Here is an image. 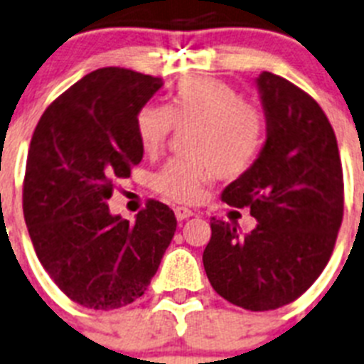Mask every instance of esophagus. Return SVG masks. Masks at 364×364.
Listing matches in <instances>:
<instances>
[{
	"instance_id": "34e87169",
	"label": "esophagus",
	"mask_w": 364,
	"mask_h": 364,
	"mask_svg": "<svg viewBox=\"0 0 364 364\" xmlns=\"http://www.w3.org/2000/svg\"><path fill=\"white\" fill-rule=\"evenodd\" d=\"M173 213H176V218L179 220V222L191 218V216L194 215V210L188 209V207H176V209H173Z\"/></svg>"
}]
</instances>
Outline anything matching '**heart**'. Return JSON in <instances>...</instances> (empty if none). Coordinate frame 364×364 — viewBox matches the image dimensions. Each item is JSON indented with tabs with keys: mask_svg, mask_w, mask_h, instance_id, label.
I'll return each mask as SVG.
<instances>
[{
	"mask_svg": "<svg viewBox=\"0 0 364 364\" xmlns=\"http://www.w3.org/2000/svg\"><path fill=\"white\" fill-rule=\"evenodd\" d=\"M173 125L188 127L187 154L168 161L154 176L159 194L194 201L210 177H239L257 161L264 120L233 87L210 77H188L173 88L168 107L148 103L136 114V136L146 154L163 148Z\"/></svg>",
	"mask_w": 364,
	"mask_h": 364,
	"instance_id": "b5f03b06",
	"label": "heart"
}]
</instances>
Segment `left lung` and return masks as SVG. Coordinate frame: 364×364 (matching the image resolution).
I'll return each mask as SVG.
<instances>
[{"mask_svg":"<svg viewBox=\"0 0 364 364\" xmlns=\"http://www.w3.org/2000/svg\"><path fill=\"white\" fill-rule=\"evenodd\" d=\"M259 88L267 140L248 172L229 183L222 200L257 220H210L203 267L224 300L272 311L300 298L331 257L344 213L343 166L328 116L301 88L262 72Z\"/></svg>","mask_w":364,"mask_h":364,"instance_id":"1","label":"left lung"}]
</instances>
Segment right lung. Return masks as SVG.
Wrapping results in <instances>:
<instances>
[{
	"label": "right lung",
	"mask_w": 364,
	"mask_h": 364,
	"mask_svg": "<svg viewBox=\"0 0 364 364\" xmlns=\"http://www.w3.org/2000/svg\"><path fill=\"white\" fill-rule=\"evenodd\" d=\"M163 79L100 68L59 96L33 133L23 216L36 257L70 300L111 311L144 294L176 233L173 210L149 200L135 224L107 200L144 149L136 114Z\"/></svg>",
	"instance_id": "add662e5"
}]
</instances>
